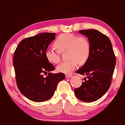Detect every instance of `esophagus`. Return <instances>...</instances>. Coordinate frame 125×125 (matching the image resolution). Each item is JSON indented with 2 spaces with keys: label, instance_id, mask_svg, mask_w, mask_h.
Instances as JSON below:
<instances>
[{
  "label": "esophagus",
  "instance_id": "1",
  "mask_svg": "<svg viewBox=\"0 0 125 125\" xmlns=\"http://www.w3.org/2000/svg\"><path fill=\"white\" fill-rule=\"evenodd\" d=\"M72 75H70V74H69V75H65V77L67 78H71L72 77Z\"/></svg>",
  "mask_w": 125,
  "mask_h": 125
}]
</instances>
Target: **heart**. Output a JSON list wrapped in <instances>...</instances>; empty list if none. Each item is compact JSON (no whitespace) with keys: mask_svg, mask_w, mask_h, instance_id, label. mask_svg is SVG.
<instances>
[{"mask_svg":"<svg viewBox=\"0 0 125 125\" xmlns=\"http://www.w3.org/2000/svg\"><path fill=\"white\" fill-rule=\"evenodd\" d=\"M54 45L60 52L68 51V58L70 59L57 66V70L59 73L70 74L75 70L79 62L84 64L90 55L91 45L87 38L83 36L78 37L73 33L60 35L54 42ZM59 51L48 47L45 50V57L49 62L57 64L61 60Z\"/></svg>","mask_w":125,"mask_h":125,"instance_id":"obj_1","label":"heart"}]
</instances>
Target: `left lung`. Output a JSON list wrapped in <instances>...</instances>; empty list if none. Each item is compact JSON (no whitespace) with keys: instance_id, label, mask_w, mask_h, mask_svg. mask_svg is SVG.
I'll use <instances>...</instances> for the list:
<instances>
[{"instance_id":"left-lung-1","label":"left lung","mask_w":125,"mask_h":125,"mask_svg":"<svg viewBox=\"0 0 125 125\" xmlns=\"http://www.w3.org/2000/svg\"><path fill=\"white\" fill-rule=\"evenodd\" d=\"M78 32L88 39L91 52L88 59L76 73L87 75V80L74 89L75 96L83 102H94L102 97L109 88L116 65V57L109 38L94 29Z\"/></svg>"}]
</instances>
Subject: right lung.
Returning <instances> with one entry per match:
<instances>
[{"label":"right lung","instance_id":"add662e5","mask_svg":"<svg viewBox=\"0 0 125 125\" xmlns=\"http://www.w3.org/2000/svg\"><path fill=\"white\" fill-rule=\"evenodd\" d=\"M55 33H44L26 38L20 42L13 57L17 87L26 98L34 102L47 101L53 96L63 73L53 74L55 69L45 55V50L55 39ZM48 72L47 77L43 73Z\"/></svg>","mask_w":125,"mask_h":125}]
</instances>
